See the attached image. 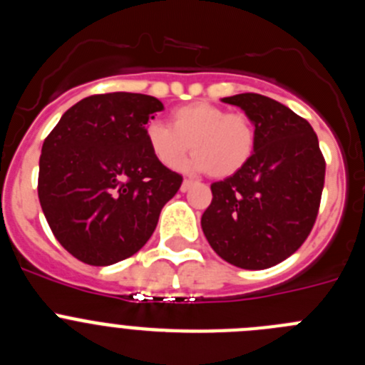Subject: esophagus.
Segmentation results:
<instances>
[{
	"instance_id": "34e87169",
	"label": "esophagus",
	"mask_w": 365,
	"mask_h": 365,
	"mask_svg": "<svg viewBox=\"0 0 365 365\" xmlns=\"http://www.w3.org/2000/svg\"><path fill=\"white\" fill-rule=\"evenodd\" d=\"M193 186H195V182H193V180L185 179L182 180V185H180V192H188V190L193 188Z\"/></svg>"
}]
</instances>
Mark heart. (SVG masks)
<instances>
[{
    "mask_svg": "<svg viewBox=\"0 0 365 365\" xmlns=\"http://www.w3.org/2000/svg\"><path fill=\"white\" fill-rule=\"evenodd\" d=\"M172 128L159 120L146 124V143L164 168H175L192 148L186 170L208 172L215 179L237 173L252 157L256 130L241 113L210 102H192L172 111Z\"/></svg>",
    "mask_w": 365,
    "mask_h": 365,
    "instance_id": "obj_1",
    "label": "heart"
}]
</instances>
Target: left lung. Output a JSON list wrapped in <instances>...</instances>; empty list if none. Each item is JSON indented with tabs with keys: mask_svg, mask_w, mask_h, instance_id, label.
<instances>
[{
	"mask_svg": "<svg viewBox=\"0 0 365 365\" xmlns=\"http://www.w3.org/2000/svg\"><path fill=\"white\" fill-rule=\"evenodd\" d=\"M245 111L256 130L252 157L210 186L201 217L206 240L230 265L261 270L298 250L314 227L325 179L318 137L305 118L269 96L222 98Z\"/></svg>",
	"mask_w": 365,
	"mask_h": 365,
	"instance_id": "left-lung-1",
	"label": "left lung"
}]
</instances>
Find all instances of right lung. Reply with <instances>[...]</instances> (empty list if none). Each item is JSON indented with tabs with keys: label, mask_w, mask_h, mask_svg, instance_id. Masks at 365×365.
Here are the masks:
<instances>
[{
	"label": "right lung",
	"mask_w": 365,
	"mask_h": 365,
	"mask_svg": "<svg viewBox=\"0 0 365 365\" xmlns=\"http://www.w3.org/2000/svg\"><path fill=\"white\" fill-rule=\"evenodd\" d=\"M140 93H106L67 109L45 138L38 197L54 237L87 265L133 256L153 234L182 177L146 143V124L163 111Z\"/></svg>",
	"instance_id": "add662e5"
}]
</instances>
